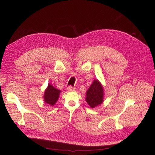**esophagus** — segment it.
Listing matches in <instances>:
<instances>
[{
    "instance_id": "1",
    "label": "esophagus",
    "mask_w": 155,
    "mask_h": 155,
    "mask_svg": "<svg viewBox=\"0 0 155 155\" xmlns=\"http://www.w3.org/2000/svg\"><path fill=\"white\" fill-rule=\"evenodd\" d=\"M75 89V88L73 87L72 86H68V87H67V91H74Z\"/></svg>"
}]
</instances>
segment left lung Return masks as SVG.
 I'll return each instance as SVG.
<instances>
[{
	"instance_id": "1",
	"label": "left lung",
	"mask_w": 155,
	"mask_h": 155,
	"mask_svg": "<svg viewBox=\"0 0 155 155\" xmlns=\"http://www.w3.org/2000/svg\"><path fill=\"white\" fill-rule=\"evenodd\" d=\"M86 102L92 108L103 102V87L97 80H95L87 92Z\"/></svg>"
}]
</instances>
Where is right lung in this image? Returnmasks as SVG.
Returning <instances> with one entry per match:
<instances>
[{
    "mask_svg": "<svg viewBox=\"0 0 155 155\" xmlns=\"http://www.w3.org/2000/svg\"><path fill=\"white\" fill-rule=\"evenodd\" d=\"M60 92L58 89L55 88L51 85L49 84L45 92L44 99L45 102L51 105H54L58 99Z\"/></svg>",
    "mask_w": 155,
    "mask_h": 155,
    "instance_id": "1",
    "label": "right lung"
}]
</instances>
